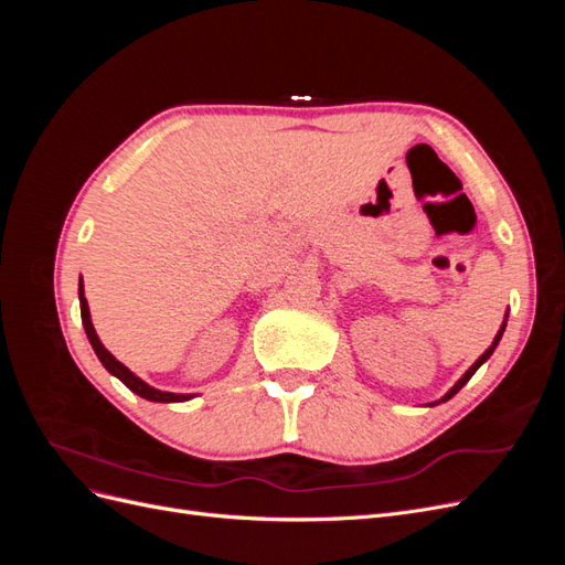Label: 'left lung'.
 Returning a JSON list of instances; mask_svg holds the SVG:
<instances>
[{
    "mask_svg": "<svg viewBox=\"0 0 565 565\" xmlns=\"http://www.w3.org/2000/svg\"><path fill=\"white\" fill-rule=\"evenodd\" d=\"M504 328H507V320L502 322V328H500L498 337H494V341H492V347H490V349H488V351H486V353H483L481 358H478V361H476V363H473V365H471V367H469V370L465 372V377H461V380H459V382H457V384H455V386H452V388H450V391L446 393V396H443V401H448V398H452V396H455V393H457V391H459L461 386H465V384H467V382H469V380L473 377V372H476L478 367H481V365H483V363L488 361V358L492 355V351H494V349H498V344H500V339H502V334H504Z\"/></svg>",
    "mask_w": 565,
    "mask_h": 565,
    "instance_id": "8db88e82",
    "label": "left lung"
}]
</instances>
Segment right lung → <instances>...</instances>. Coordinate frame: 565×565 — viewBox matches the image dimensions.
<instances>
[{
    "label": "right lung",
    "instance_id": "right-lung-1",
    "mask_svg": "<svg viewBox=\"0 0 565 565\" xmlns=\"http://www.w3.org/2000/svg\"><path fill=\"white\" fill-rule=\"evenodd\" d=\"M79 311H82V324H84V330H87V337H89L92 347H94V351H96V355H98V361L104 363L106 370H108L110 374H115V377H117L119 382L127 384L134 393H139L141 398L156 401V403H181V401L193 398V396H185V393H169V391H158V388L148 386L143 380L136 377V374H134L131 370H127L122 363H119L117 358H115L104 344H100V339H98V334H96V330H94V324H92V318H89V303H87V299H84L82 280H79Z\"/></svg>",
    "mask_w": 565,
    "mask_h": 565
}]
</instances>
